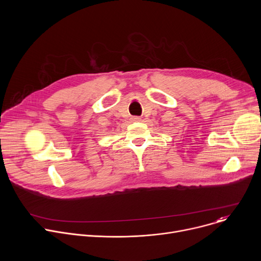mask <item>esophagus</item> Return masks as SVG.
<instances>
[{
    "label": "esophagus",
    "instance_id": "34e87169",
    "mask_svg": "<svg viewBox=\"0 0 261 261\" xmlns=\"http://www.w3.org/2000/svg\"><path fill=\"white\" fill-rule=\"evenodd\" d=\"M132 121H134V122H139V121H141V120H140V118H138V117H133V118H132Z\"/></svg>",
    "mask_w": 261,
    "mask_h": 261
}]
</instances>
